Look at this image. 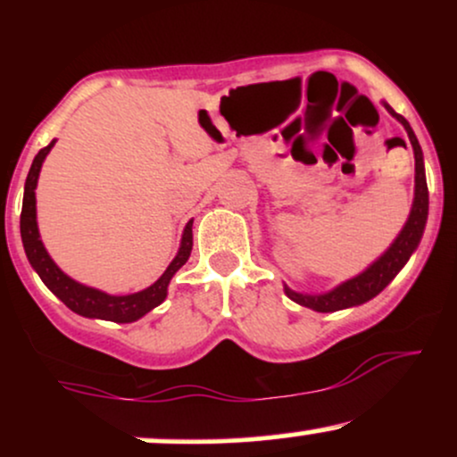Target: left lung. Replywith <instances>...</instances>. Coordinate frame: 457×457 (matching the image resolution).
<instances>
[{
    "label": "left lung",
    "mask_w": 457,
    "mask_h": 457,
    "mask_svg": "<svg viewBox=\"0 0 457 457\" xmlns=\"http://www.w3.org/2000/svg\"><path fill=\"white\" fill-rule=\"evenodd\" d=\"M389 109L393 118H397L406 129L408 139H411L412 150H414V202L411 217H408L406 225L395 238L389 249L385 251V255H380L374 264L370 266L365 272H361L354 279L342 283L335 290L327 292V295H298V292L286 287V295L292 298V301L298 303V305L313 309V312H337V309L354 307L361 305V303H367L370 298L380 295L386 286L393 281V277L402 270V266L406 264L408 258L412 255V251L417 249L419 240L423 236V228H426L428 221V182H426V171H423V152L421 145H419L417 137H414L411 124L406 122V118L400 113H395L389 104H385Z\"/></svg>",
    "instance_id": "left-lung-1"
}]
</instances>
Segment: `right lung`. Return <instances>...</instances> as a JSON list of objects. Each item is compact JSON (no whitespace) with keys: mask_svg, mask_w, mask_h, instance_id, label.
<instances>
[{"mask_svg":"<svg viewBox=\"0 0 457 457\" xmlns=\"http://www.w3.org/2000/svg\"><path fill=\"white\" fill-rule=\"evenodd\" d=\"M55 139L49 145H45L43 150L36 154L34 162L29 167L28 180H25V195H23V211H21V238H23L25 255H28L29 264L34 266V270L38 272L40 279L45 281V286L49 287L54 295L60 298L68 309L79 313V316L86 318H101V320H112V322H135L141 316L150 312V309L159 307L167 296V286H170L171 277L176 275L178 269L187 264L188 255L193 249V221L187 223L185 234H182V245L178 255L167 266V270L159 277V281L152 283L150 287L137 292V295H127V296H112L104 295L101 290H94V287L81 286L75 279L64 275L55 266V262L46 253L43 240H40L38 225H36V185H38V174L40 167H43L45 156L49 154V150L54 148Z\"/></svg>","mask_w":457,"mask_h":457,"instance_id":"right-lung-1","label":"right lung"}]
</instances>
